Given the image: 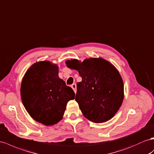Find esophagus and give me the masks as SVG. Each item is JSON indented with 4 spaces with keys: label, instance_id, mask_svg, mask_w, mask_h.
Returning <instances> with one entry per match:
<instances>
[{
    "label": "esophagus",
    "instance_id": "esophagus-1",
    "mask_svg": "<svg viewBox=\"0 0 154 154\" xmlns=\"http://www.w3.org/2000/svg\"><path fill=\"white\" fill-rule=\"evenodd\" d=\"M72 88L74 90L75 93H76V92H77V86H76L75 83H73V85H72Z\"/></svg>",
    "mask_w": 154,
    "mask_h": 154
}]
</instances>
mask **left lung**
Masks as SVG:
<instances>
[{
  "label": "left lung",
  "instance_id": "1",
  "mask_svg": "<svg viewBox=\"0 0 154 154\" xmlns=\"http://www.w3.org/2000/svg\"><path fill=\"white\" fill-rule=\"evenodd\" d=\"M66 64L78 71L82 77V81L77 83L75 101L82 115L94 123L111 119L124 100V83L117 69L101 58L82 62L73 59Z\"/></svg>",
  "mask_w": 154,
  "mask_h": 154
}]
</instances>
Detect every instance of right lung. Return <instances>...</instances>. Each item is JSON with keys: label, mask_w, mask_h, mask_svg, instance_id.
<instances>
[{"label": "right lung", "mask_w": 154, "mask_h": 154, "mask_svg": "<svg viewBox=\"0 0 154 154\" xmlns=\"http://www.w3.org/2000/svg\"><path fill=\"white\" fill-rule=\"evenodd\" d=\"M75 95L73 89L59 78L57 65L49 61L35 63L23 78V105L34 120L45 125L62 120L67 103Z\"/></svg>", "instance_id": "1"}]
</instances>
